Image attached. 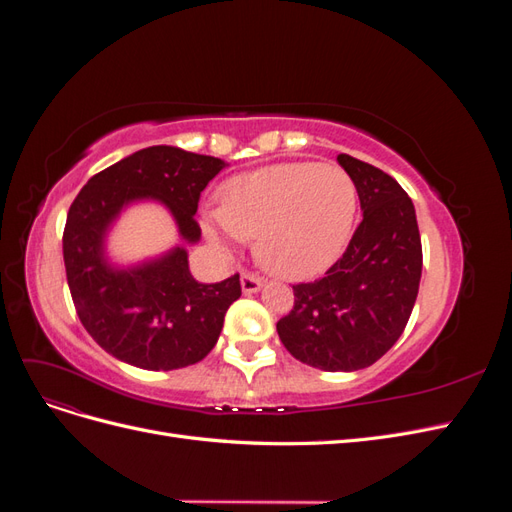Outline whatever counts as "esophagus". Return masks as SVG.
<instances>
[{
    "mask_svg": "<svg viewBox=\"0 0 512 512\" xmlns=\"http://www.w3.org/2000/svg\"><path fill=\"white\" fill-rule=\"evenodd\" d=\"M241 288H243L245 294H254L262 288V280L258 275L245 271V273H241Z\"/></svg>",
    "mask_w": 512,
    "mask_h": 512,
    "instance_id": "1",
    "label": "esophagus"
}]
</instances>
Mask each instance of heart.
Segmentation results:
<instances>
[{
	"label": "heart",
	"mask_w": 512,
	"mask_h": 512,
	"mask_svg": "<svg viewBox=\"0 0 512 512\" xmlns=\"http://www.w3.org/2000/svg\"><path fill=\"white\" fill-rule=\"evenodd\" d=\"M359 213V188L346 168L288 162L228 179L220 207L205 213V235L228 247L258 239L269 273L299 282L327 271L344 254Z\"/></svg>",
	"instance_id": "heart-1"
}]
</instances>
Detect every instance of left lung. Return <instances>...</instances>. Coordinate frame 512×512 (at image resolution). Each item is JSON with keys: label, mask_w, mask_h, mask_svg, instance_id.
Masks as SVG:
<instances>
[{"label": "left lung", "mask_w": 512, "mask_h": 512, "mask_svg": "<svg viewBox=\"0 0 512 512\" xmlns=\"http://www.w3.org/2000/svg\"><path fill=\"white\" fill-rule=\"evenodd\" d=\"M359 188L363 220L344 256L314 282L294 284L277 322L286 350L324 371L374 365L404 333L418 294L423 247L406 190L380 168L339 153Z\"/></svg>", "instance_id": "left-lung-1"}]
</instances>
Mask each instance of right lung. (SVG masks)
I'll return each mask as SVG.
<instances>
[{
    "mask_svg": "<svg viewBox=\"0 0 512 512\" xmlns=\"http://www.w3.org/2000/svg\"><path fill=\"white\" fill-rule=\"evenodd\" d=\"M224 166L179 147H147L91 177L70 205L64 262L72 301L87 333L115 359L168 371L203 361L218 342L226 309L241 297L239 273L200 284L183 247L117 269L104 258V237L123 207L156 198L173 213L179 235L196 243L200 192Z\"/></svg>",
    "mask_w": 512,
    "mask_h": 512,
    "instance_id": "1",
    "label": "right lung"
}]
</instances>
